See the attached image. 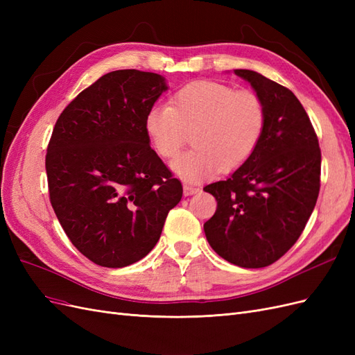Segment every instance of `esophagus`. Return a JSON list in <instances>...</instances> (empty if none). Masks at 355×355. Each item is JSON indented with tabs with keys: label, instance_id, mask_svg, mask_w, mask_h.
<instances>
[{
	"label": "esophagus",
	"instance_id": "obj_1",
	"mask_svg": "<svg viewBox=\"0 0 355 355\" xmlns=\"http://www.w3.org/2000/svg\"><path fill=\"white\" fill-rule=\"evenodd\" d=\"M200 191L198 187H194V185H184V196L185 197H189L192 194H197V192Z\"/></svg>",
	"mask_w": 355,
	"mask_h": 355
}]
</instances>
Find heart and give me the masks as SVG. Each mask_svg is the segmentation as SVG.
Returning <instances> with one entry per match:
<instances>
[{
    "mask_svg": "<svg viewBox=\"0 0 355 355\" xmlns=\"http://www.w3.org/2000/svg\"><path fill=\"white\" fill-rule=\"evenodd\" d=\"M266 111L259 96L214 81H194L178 90L171 106L157 103L145 116V130L155 151L175 157L192 130L194 148L170 163L188 184L231 170L252 157L263 136Z\"/></svg>",
    "mask_w": 355,
    "mask_h": 355,
    "instance_id": "1",
    "label": "heart"
}]
</instances>
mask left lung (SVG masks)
I'll return each mask as SVG.
<instances>
[{
  "mask_svg": "<svg viewBox=\"0 0 355 355\" xmlns=\"http://www.w3.org/2000/svg\"><path fill=\"white\" fill-rule=\"evenodd\" d=\"M263 102L266 124L252 157L204 191L218 209L204 223L211 249L241 268L274 263L302 234L318 191L321 153L296 96L250 69H234Z\"/></svg>",
  "mask_w": 355,
  "mask_h": 355,
  "instance_id": "1",
  "label": "left lung"
}]
</instances>
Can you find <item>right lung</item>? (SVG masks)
I'll return each instance as SVG.
<instances>
[{
	"mask_svg": "<svg viewBox=\"0 0 355 355\" xmlns=\"http://www.w3.org/2000/svg\"><path fill=\"white\" fill-rule=\"evenodd\" d=\"M168 89L154 72L120 69L83 90L58 118L46 171L53 210L94 263L123 268L159 240L182 184L149 146L145 116Z\"/></svg>",
	"mask_w": 355,
	"mask_h": 355,
	"instance_id": "1",
	"label": "right lung"
}]
</instances>
